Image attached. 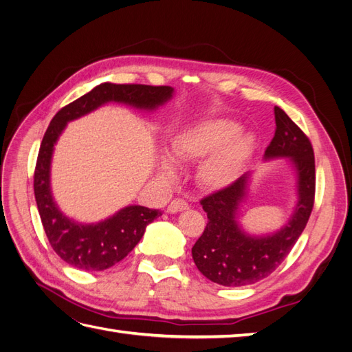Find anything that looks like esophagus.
I'll use <instances>...</instances> for the list:
<instances>
[{"label": "esophagus", "mask_w": 352, "mask_h": 352, "mask_svg": "<svg viewBox=\"0 0 352 352\" xmlns=\"http://www.w3.org/2000/svg\"><path fill=\"white\" fill-rule=\"evenodd\" d=\"M188 208H189V206H188V202H186L185 199L176 198V199H173V201L168 204L167 212H170V214H175V212L185 211V210H188Z\"/></svg>", "instance_id": "esophagus-1"}]
</instances>
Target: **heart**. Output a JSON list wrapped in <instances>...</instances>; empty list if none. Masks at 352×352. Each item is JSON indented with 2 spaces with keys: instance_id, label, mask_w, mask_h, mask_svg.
Instances as JSON below:
<instances>
[{
  "instance_id": "1",
  "label": "heart",
  "mask_w": 352,
  "mask_h": 352,
  "mask_svg": "<svg viewBox=\"0 0 352 352\" xmlns=\"http://www.w3.org/2000/svg\"><path fill=\"white\" fill-rule=\"evenodd\" d=\"M254 151V136L239 129L229 119H208L179 132L170 142V157H163L160 175L172 180L176 177L175 163H201L197 168V182L207 190H223L232 186L243 173Z\"/></svg>"
}]
</instances>
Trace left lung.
<instances>
[{
	"label": "left lung",
	"mask_w": 352,
	"mask_h": 352,
	"mask_svg": "<svg viewBox=\"0 0 352 352\" xmlns=\"http://www.w3.org/2000/svg\"><path fill=\"white\" fill-rule=\"evenodd\" d=\"M274 120L276 132L264 162L285 158L291 167L296 195L292 214L280 229L269 233L255 235L243 229L241 216L250 195L251 172L202 199L208 223L192 247V258L197 269L214 283L238 287L267 278L291 252L310 219L316 188L313 146L280 107H274Z\"/></svg>",
	"instance_id": "1"
}]
</instances>
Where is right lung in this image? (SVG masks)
<instances>
[{
  "instance_id": "1",
  "label": "right lung",
  "mask_w": 352,
  "mask_h": 352,
  "mask_svg": "<svg viewBox=\"0 0 352 352\" xmlns=\"http://www.w3.org/2000/svg\"><path fill=\"white\" fill-rule=\"evenodd\" d=\"M172 87L116 85L104 82L63 107L51 120L42 140L34 177V190L42 226L52 250L73 267L101 272L122 261L144 236L146 226L162 216L158 210L126 206L97 223H80L66 216L51 189V162L56 144L69 122L78 120L109 102L141 111H155L173 98Z\"/></svg>"
}]
</instances>
